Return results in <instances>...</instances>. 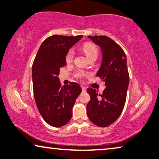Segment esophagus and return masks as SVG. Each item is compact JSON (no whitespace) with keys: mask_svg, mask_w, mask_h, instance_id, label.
<instances>
[{"mask_svg":"<svg viewBox=\"0 0 159 159\" xmlns=\"http://www.w3.org/2000/svg\"><path fill=\"white\" fill-rule=\"evenodd\" d=\"M81 88H82V90L83 92H85L86 91V88H85L83 85H81Z\"/></svg>","mask_w":159,"mask_h":159,"instance_id":"esophagus-1","label":"esophagus"}]
</instances>
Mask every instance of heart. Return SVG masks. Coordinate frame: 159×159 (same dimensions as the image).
<instances>
[{
    "label": "heart",
    "instance_id": "obj_1",
    "mask_svg": "<svg viewBox=\"0 0 159 159\" xmlns=\"http://www.w3.org/2000/svg\"><path fill=\"white\" fill-rule=\"evenodd\" d=\"M82 50L85 53V55L87 57L88 59L91 58L92 57H97V55H98V49H97V46L94 45V43H85L84 45L82 46ZM75 56V50L74 49H70V50L68 51L67 55H66V61L67 62L70 63L73 60V58H74ZM89 75L88 72L82 71V70H78L75 73V77L78 79H82V78L87 77Z\"/></svg>",
    "mask_w": 159,
    "mask_h": 159
}]
</instances>
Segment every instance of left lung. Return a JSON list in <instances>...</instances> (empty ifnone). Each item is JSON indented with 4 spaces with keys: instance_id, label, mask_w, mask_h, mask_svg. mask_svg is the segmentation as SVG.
Listing matches in <instances>:
<instances>
[{
    "instance_id": "1",
    "label": "left lung",
    "mask_w": 159,
    "mask_h": 159,
    "mask_svg": "<svg viewBox=\"0 0 159 159\" xmlns=\"http://www.w3.org/2000/svg\"><path fill=\"white\" fill-rule=\"evenodd\" d=\"M99 45L102 52V65L97 76L104 82L106 88L102 94L89 87L87 105L89 120L96 126L106 127L119 118L126 102L129 75L125 53L118 44L105 35L88 36Z\"/></svg>"
}]
</instances>
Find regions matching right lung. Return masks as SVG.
Segmentation results:
<instances>
[{
	"instance_id": "1",
	"label": "right lung",
	"mask_w": 159,
	"mask_h": 159,
	"mask_svg": "<svg viewBox=\"0 0 159 159\" xmlns=\"http://www.w3.org/2000/svg\"><path fill=\"white\" fill-rule=\"evenodd\" d=\"M82 35H55L46 38L32 67L34 97L39 112L49 125L61 127L70 121L72 107L82 89L76 82L61 86L60 69L67 65L66 55Z\"/></svg>"
}]
</instances>
